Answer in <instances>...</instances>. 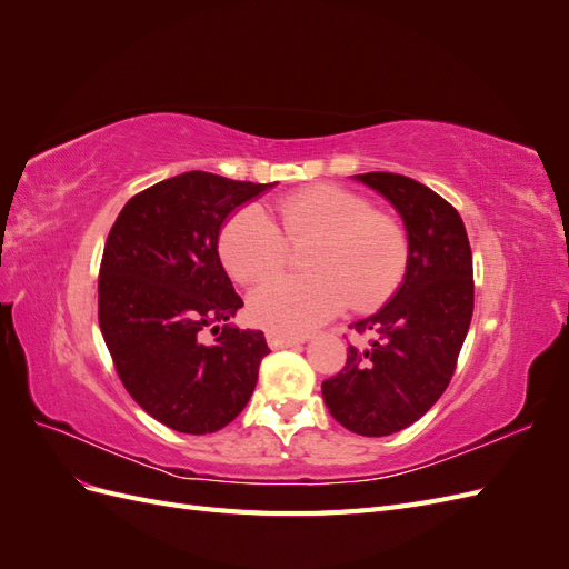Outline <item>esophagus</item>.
<instances>
[{"label": "esophagus", "instance_id": "obj_1", "mask_svg": "<svg viewBox=\"0 0 569 569\" xmlns=\"http://www.w3.org/2000/svg\"><path fill=\"white\" fill-rule=\"evenodd\" d=\"M266 339H268L270 349H287V347H297V343H303V337L282 335V332H268Z\"/></svg>", "mask_w": 569, "mask_h": 569}]
</instances>
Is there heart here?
I'll list each match as a JSON object with an SVG mask.
<instances>
[{
  "label": "heart",
  "mask_w": 569,
  "mask_h": 569,
  "mask_svg": "<svg viewBox=\"0 0 569 569\" xmlns=\"http://www.w3.org/2000/svg\"><path fill=\"white\" fill-rule=\"evenodd\" d=\"M274 226L261 206H244L222 222L218 253L237 282L253 284L278 272L289 244L313 242L303 268L311 274H280L249 297V318L270 332L301 335L335 318L343 306L366 311L399 284L408 261L403 228L375 209L363 194L316 184L274 206Z\"/></svg>",
  "instance_id": "b5f03b06"
}]
</instances>
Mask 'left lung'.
Returning <instances> with one entry per match:
<instances>
[{"label": "left lung", "mask_w": 569, "mask_h": 569, "mask_svg": "<svg viewBox=\"0 0 569 569\" xmlns=\"http://www.w3.org/2000/svg\"><path fill=\"white\" fill-rule=\"evenodd\" d=\"M356 178L401 213L408 263L391 301L351 325L366 341L349 343L322 399L351 432L387 437L420 420L451 382L475 308L472 249L460 213L422 182L382 170Z\"/></svg>", "instance_id": "left-lung-1"}]
</instances>
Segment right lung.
Instances as JSON below:
<instances>
[{
  "label": "right lung",
  "instance_id": "1",
  "mask_svg": "<svg viewBox=\"0 0 569 569\" xmlns=\"http://www.w3.org/2000/svg\"><path fill=\"white\" fill-rule=\"evenodd\" d=\"M268 184L189 170L134 194L99 266V327L120 382L153 420L211 435L249 403L263 332L222 325L244 306L218 256L226 218ZM211 331L213 345L202 341Z\"/></svg>",
  "mask_w": 569,
  "mask_h": 569
}]
</instances>
